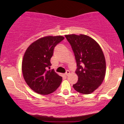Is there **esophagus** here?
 I'll return each mask as SVG.
<instances>
[{
	"mask_svg": "<svg viewBox=\"0 0 124 124\" xmlns=\"http://www.w3.org/2000/svg\"><path fill=\"white\" fill-rule=\"evenodd\" d=\"M69 74H70V72H69V70H67V71H66V73H65V76H68V75H69Z\"/></svg>",
	"mask_w": 124,
	"mask_h": 124,
	"instance_id": "obj_1",
	"label": "esophagus"
}]
</instances>
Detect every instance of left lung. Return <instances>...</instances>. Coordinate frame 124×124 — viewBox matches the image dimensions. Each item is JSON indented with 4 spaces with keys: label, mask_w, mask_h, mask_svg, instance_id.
Returning <instances> with one entry per match:
<instances>
[{
    "label": "left lung",
    "mask_w": 124,
    "mask_h": 124,
    "mask_svg": "<svg viewBox=\"0 0 124 124\" xmlns=\"http://www.w3.org/2000/svg\"><path fill=\"white\" fill-rule=\"evenodd\" d=\"M76 61L78 81L73 85L79 93H93L101 85L106 75V63L100 46L93 38L80 34L66 35Z\"/></svg>",
    "instance_id": "left-lung-1"
}]
</instances>
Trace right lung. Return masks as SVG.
Returning a JSON list of instances; mask_svg holds the SVG:
<instances>
[{
	"label": "right lung",
	"instance_id": "1",
	"mask_svg": "<svg viewBox=\"0 0 124 124\" xmlns=\"http://www.w3.org/2000/svg\"><path fill=\"white\" fill-rule=\"evenodd\" d=\"M63 37L47 36L32 42L25 51L22 61V72L28 86L39 94L53 93L60 86L62 78L51 66V58L55 46Z\"/></svg>",
	"mask_w": 124,
	"mask_h": 124
}]
</instances>
